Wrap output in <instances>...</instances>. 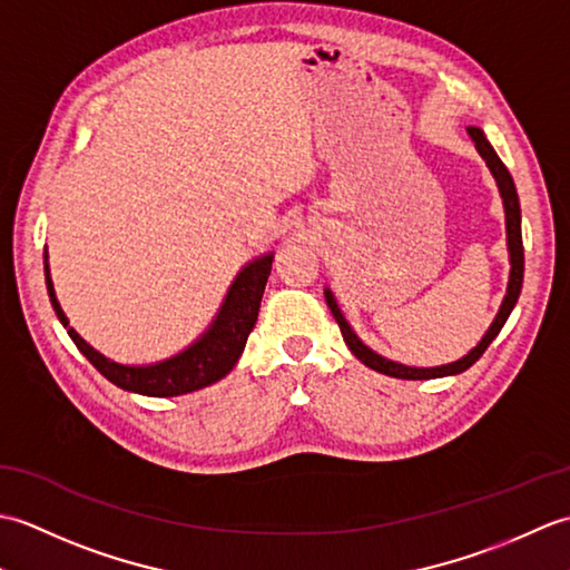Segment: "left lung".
<instances>
[{
	"label": "left lung",
	"mask_w": 570,
	"mask_h": 570,
	"mask_svg": "<svg viewBox=\"0 0 570 570\" xmlns=\"http://www.w3.org/2000/svg\"><path fill=\"white\" fill-rule=\"evenodd\" d=\"M468 135L470 139L475 141V149L478 154L485 159L490 174L498 180V188H500V196H502V205H504V223H507V249H510V282H507V294L502 298V306L498 311V316H494L492 325L488 328V333L482 335V341L470 350L468 355H463L455 362H448V365H439V367H409L402 365V362H394V360H386L380 353H374L372 347H367L365 343L360 341L357 333L350 328V323L345 321L341 306H337V301L333 296V292L328 286H325V304H328L333 318L341 325V333H343V341L347 343L350 353H353L362 365H367L374 372H382L386 377H396V380H435V377H448V374H460L465 372L470 365H475L480 360V355L485 353L488 345L498 337V333L502 331V325L510 318L512 308L517 306V298L522 294V282H524V245H522V210H519V196H517V188H514V180L507 171V166L502 164V159L498 156V151L492 149V144L488 141L485 131L480 127H468Z\"/></svg>",
	"instance_id": "left-lung-1"
}]
</instances>
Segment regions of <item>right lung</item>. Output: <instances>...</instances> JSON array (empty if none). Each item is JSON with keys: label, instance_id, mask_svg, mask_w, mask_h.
I'll list each match as a JSON object with an SVG mask.
<instances>
[{"label": "right lung", "instance_id": "add662e5", "mask_svg": "<svg viewBox=\"0 0 570 570\" xmlns=\"http://www.w3.org/2000/svg\"><path fill=\"white\" fill-rule=\"evenodd\" d=\"M274 252H266L262 257H254L237 272L235 282L229 284L227 294L223 298V306L217 308L213 323L208 325L198 341H193L180 353L151 362V365H122L98 353L90 343L70 328V321L66 318L63 308H60L51 278V266H48V249L43 247V274H46V288L51 306L56 311L58 321L63 323L70 341L76 343L80 353L92 362L102 377L117 384L119 390L135 392L144 396H180L188 392L203 390L225 374L233 372L242 350L247 345V337L257 323L262 294L266 286V278L272 274Z\"/></svg>", "mask_w": 570, "mask_h": 570}]
</instances>
